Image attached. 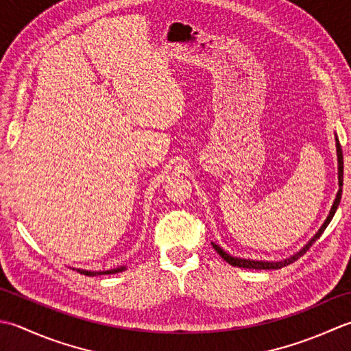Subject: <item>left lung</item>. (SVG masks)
<instances>
[{"instance_id":"8db88e82","label":"left lung","mask_w":351,"mask_h":351,"mask_svg":"<svg viewBox=\"0 0 351 351\" xmlns=\"http://www.w3.org/2000/svg\"><path fill=\"white\" fill-rule=\"evenodd\" d=\"M335 142H336V157H338V186H339V189H338V194H336V198H335V202L332 204V209H330V212H328L326 221L323 223V226L318 228V232L312 236L311 241L307 242V244L302 250H298L297 253H294L289 257H286V259H283V261H253V259H245V257H236V256H232V254H228L227 252H224V250L221 248L219 245H217L215 242H212V247L217 250V253L221 257H223V259L227 263H230V265H233V267L248 268V269H280L286 265H289V263L295 262L297 259H300V257H302L307 252V250L312 247L313 242H315L319 238V236L323 234V232L326 230V227L330 224L332 218L335 217V212H336V209H338V206L341 203L342 184H344V159H342V148H341L339 139H338V136H336V133H335Z\"/></svg>"}]
</instances>
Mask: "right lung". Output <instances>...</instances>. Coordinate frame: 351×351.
<instances>
[{
	"instance_id": "1",
	"label": "right lung",
	"mask_w": 351,
	"mask_h": 351,
	"mask_svg": "<svg viewBox=\"0 0 351 351\" xmlns=\"http://www.w3.org/2000/svg\"><path fill=\"white\" fill-rule=\"evenodd\" d=\"M125 265H121L118 268H113V269H107V271H90V269H82V268H77L78 273H82L84 276H101V274H115V273H123L125 269Z\"/></svg>"
}]
</instances>
